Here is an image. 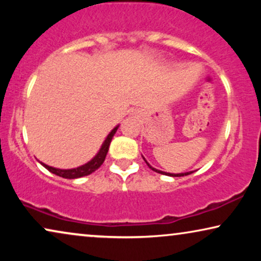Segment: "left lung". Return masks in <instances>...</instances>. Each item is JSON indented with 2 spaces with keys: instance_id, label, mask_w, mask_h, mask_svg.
<instances>
[{
  "instance_id": "8db88e82",
  "label": "left lung",
  "mask_w": 261,
  "mask_h": 261,
  "mask_svg": "<svg viewBox=\"0 0 261 261\" xmlns=\"http://www.w3.org/2000/svg\"><path fill=\"white\" fill-rule=\"evenodd\" d=\"M144 160H145V158H144ZM146 162V160H145ZM146 164H147V165L149 166V169H152L153 171H155V172H158V173H162V174H167V176H171V177H183V176H188V174H190V173H192V171L191 172H185V173H178V174H173V173H166V172H163V171H159V170H155V169H153V167L149 165V164L146 162Z\"/></svg>"
}]
</instances>
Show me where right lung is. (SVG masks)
Here are the masks:
<instances>
[{
	"instance_id": "obj_1",
	"label": "right lung",
	"mask_w": 261,
	"mask_h": 261,
	"mask_svg": "<svg viewBox=\"0 0 261 261\" xmlns=\"http://www.w3.org/2000/svg\"><path fill=\"white\" fill-rule=\"evenodd\" d=\"M117 130V127L114 128V129L110 132L108 137L103 142L101 149H99V152L97 153L94 156V159H91L90 162L85 164V165H82L80 167H76V169H71V170H60V169H55V167H51L48 165H46V164H42V166H45L46 169H47L49 172L57 174V176L59 177H63V178H67V179H74V178H80V177H83V176H88V174H90L94 172L98 169L99 166L102 165L103 162H105L106 159V155L107 153H108V149H109V145L110 142H112V139L114 137V134L116 133Z\"/></svg>"
}]
</instances>
